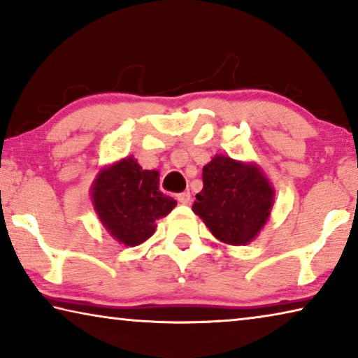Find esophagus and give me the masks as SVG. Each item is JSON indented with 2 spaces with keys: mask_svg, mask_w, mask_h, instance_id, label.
Returning a JSON list of instances; mask_svg holds the SVG:
<instances>
[{
  "mask_svg": "<svg viewBox=\"0 0 358 358\" xmlns=\"http://www.w3.org/2000/svg\"><path fill=\"white\" fill-rule=\"evenodd\" d=\"M177 201L183 205H189L191 203V192L189 191H185V192H180L177 196Z\"/></svg>",
  "mask_w": 358,
  "mask_h": 358,
  "instance_id": "34e87169",
  "label": "esophagus"
}]
</instances>
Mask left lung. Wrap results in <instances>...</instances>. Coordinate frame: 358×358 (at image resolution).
Returning a JSON list of instances; mask_svg holds the SVG:
<instances>
[{
    "label": "left lung",
    "mask_w": 358,
    "mask_h": 358,
    "mask_svg": "<svg viewBox=\"0 0 358 358\" xmlns=\"http://www.w3.org/2000/svg\"><path fill=\"white\" fill-rule=\"evenodd\" d=\"M192 211L224 245L245 246L270 220L275 189L256 162L215 155L202 171Z\"/></svg>",
    "instance_id": "1"
}]
</instances>
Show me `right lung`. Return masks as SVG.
<instances>
[{
    "mask_svg": "<svg viewBox=\"0 0 358 358\" xmlns=\"http://www.w3.org/2000/svg\"><path fill=\"white\" fill-rule=\"evenodd\" d=\"M92 202L110 237L131 248L147 241L156 232V221L177 205L159 191V172L143 171L134 156L101 169L92 185Z\"/></svg>",
    "mask_w": 358,
    "mask_h": 358,
    "instance_id": "right-lung-1",
    "label": "right lung"
}]
</instances>
